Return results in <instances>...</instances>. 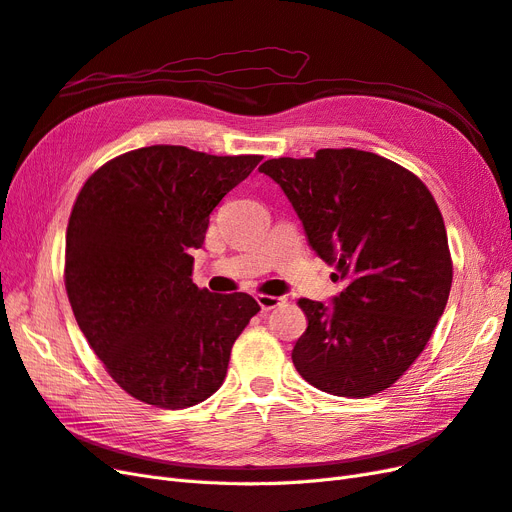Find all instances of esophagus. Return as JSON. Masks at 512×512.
<instances>
[{"label": "esophagus", "mask_w": 512, "mask_h": 512, "mask_svg": "<svg viewBox=\"0 0 512 512\" xmlns=\"http://www.w3.org/2000/svg\"><path fill=\"white\" fill-rule=\"evenodd\" d=\"M256 301H258L262 312H269V309H273V307H277V305L282 303L280 297H271V294H258Z\"/></svg>", "instance_id": "1"}]
</instances>
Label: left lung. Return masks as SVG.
Segmentation results:
<instances>
[{"instance_id":"8db88e82","label":"left lung","mask_w":512,"mask_h":512,"mask_svg":"<svg viewBox=\"0 0 512 512\" xmlns=\"http://www.w3.org/2000/svg\"><path fill=\"white\" fill-rule=\"evenodd\" d=\"M260 173L280 183L333 282H346L329 305L299 299L307 329L294 367L337 397L389 389L425 350L453 284L436 200L404 166L359 149L267 160Z\"/></svg>"}]
</instances>
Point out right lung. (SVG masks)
<instances>
[{
	"mask_svg": "<svg viewBox=\"0 0 512 512\" xmlns=\"http://www.w3.org/2000/svg\"><path fill=\"white\" fill-rule=\"evenodd\" d=\"M262 156L151 145L100 166L66 232L64 282L76 322L123 391L164 410L220 389L235 339L260 305L192 282L209 213Z\"/></svg>",
	"mask_w": 512,
	"mask_h": 512,
	"instance_id": "add662e5",
	"label": "right lung"
}]
</instances>
